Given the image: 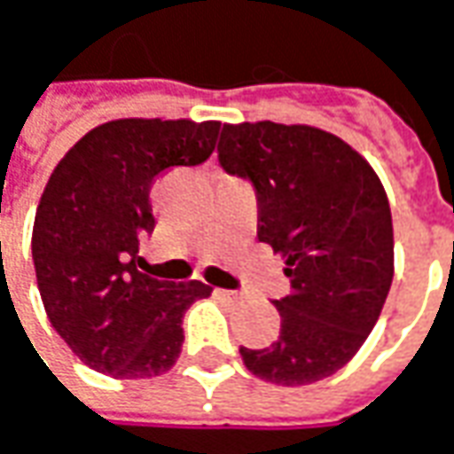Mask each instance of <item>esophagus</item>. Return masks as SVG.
<instances>
[{
	"instance_id": "34e87169",
	"label": "esophagus",
	"mask_w": 454,
	"mask_h": 454,
	"mask_svg": "<svg viewBox=\"0 0 454 454\" xmlns=\"http://www.w3.org/2000/svg\"><path fill=\"white\" fill-rule=\"evenodd\" d=\"M218 294H223L228 300H241V294L239 292H228V289H218Z\"/></svg>"
}]
</instances>
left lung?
Masks as SVG:
<instances>
[{"label":"left lung","mask_w":454,"mask_h":454,"mask_svg":"<svg viewBox=\"0 0 454 454\" xmlns=\"http://www.w3.org/2000/svg\"><path fill=\"white\" fill-rule=\"evenodd\" d=\"M218 160L251 180L259 241L282 254L292 292L269 348H241L271 384L305 386L340 371L373 330L394 279V226L373 168L340 137L307 124H223Z\"/></svg>","instance_id":"obj_1"}]
</instances>
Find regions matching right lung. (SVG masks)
<instances>
[{"mask_svg": "<svg viewBox=\"0 0 454 454\" xmlns=\"http://www.w3.org/2000/svg\"><path fill=\"white\" fill-rule=\"evenodd\" d=\"M221 121L116 119L90 129L52 169L32 226V262L50 325L93 371L152 379L183 348V317L213 289L142 274L154 231L152 185L206 162Z\"/></svg>", "mask_w": 454, "mask_h": 454, "instance_id": "add662e5", "label": "right lung"}]
</instances>
